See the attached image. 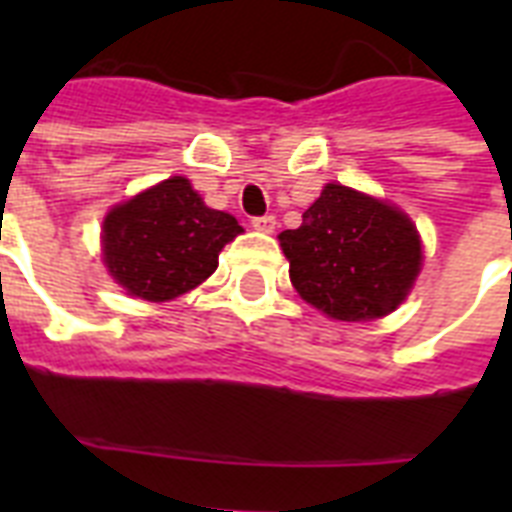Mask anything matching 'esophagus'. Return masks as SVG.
I'll return each mask as SVG.
<instances>
[{
	"label": "esophagus",
	"mask_w": 512,
	"mask_h": 512,
	"mask_svg": "<svg viewBox=\"0 0 512 512\" xmlns=\"http://www.w3.org/2000/svg\"><path fill=\"white\" fill-rule=\"evenodd\" d=\"M252 228H255V231H263V233H273V228H276V217L273 215L252 217Z\"/></svg>",
	"instance_id": "34e87169"
}]
</instances>
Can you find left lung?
Segmentation results:
<instances>
[{
	"label": "left lung",
	"mask_w": 512,
	"mask_h": 512,
	"mask_svg": "<svg viewBox=\"0 0 512 512\" xmlns=\"http://www.w3.org/2000/svg\"><path fill=\"white\" fill-rule=\"evenodd\" d=\"M289 279L305 303L337 321L382 319L404 303L422 268L414 223L388 201L327 183L303 225L279 233Z\"/></svg>",
	"instance_id": "1"
}]
</instances>
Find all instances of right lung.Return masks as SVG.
Returning <instances> with one entry per match:
<instances>
[{"label":"right lung","instance_id":"obj_1","mask_svg":"<svg viewBox=\"0 0 512 512\" xmlns=\"http://www.w3.org/2000/svg\"><path fill=\"white\" fill-rule=\"evenodd\" d=\"M244 231L236 217L209 209L191 180L151 185L103 220V263L127 295L167 303L217 268L220 249Z\"/></svg>","mask_w":512,"mask_h":512}]
</instances>
